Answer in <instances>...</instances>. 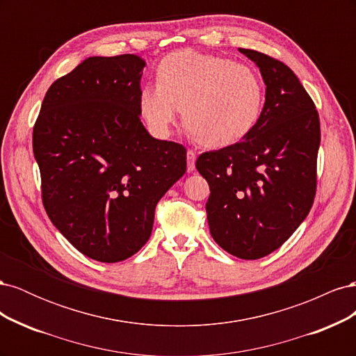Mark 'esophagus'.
I'll use <instances>...</instances> for the list:
<instances>
[{
  "mask_svg": "<svg viewBox=\"0 0 356 356\" xmlns=\"http://www.w3.org/2000/svg\"><path fill=\"white\" fill-rule=\"evenodd\" d=\"M195 168H196V153L188 149L187 152V170L193 172L195 170Z\"/></svg>",
  "mask_w": 356,
  "mask_h": 356,
  "instance_id": "34e87169",
  "label": "esophagus"
}]
</instances>
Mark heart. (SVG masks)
<instances>
[{
    "mask_svg": "<svg viewBox=\"0 0 356 356\" xmlns=\"http://www.w3.org/2000/svg\"><path fill=\"white\" fill-rule=\"evenodd\" d=\"M157 79L139 90V111L159 138L169 136L182 106L188 131L208 148L242 141L261 117L264 83L242 63L179 50L160 62Z\"/></svg>",
    "mask_w": 356,
    "mask_h": 356,
    "instance_id": "obj_1",
    "label": "heart"
}]
</instances>
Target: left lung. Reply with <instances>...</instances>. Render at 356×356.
<instances>
[{"mask_svg": "<svg viewBox=\"0 0 356 356\" xmlns=\"http://www.w3.org/2000/svg\"><path fill=\"white\" fill-rule=\"evenodd\" d=\"M266 84L261 117L242 141L196 161L208 181L209 232L224 251L257 260L305 221L316 191L319 115L297 75L264 53L239 49Z\"/></svg>", "mask_w": 356, "mask_h": 356, "instance_id": "left-lung-1", "label": "left lung"}]
</instances>
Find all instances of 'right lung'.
Returning <instances> with one entry per match:
<instances>
[{"mask_svg":"<svg viewBox=\"0 0 356 356\" xmlns=\"http://www.w3.org/2000/svg\"><path fill=\"white\" fill-rule=\"evenodd\" d=\"M145 65L136 55L84 59L50 86L32 135L50 221L101 263L141 250L157 202L187 169L186 147L139 118Z\"/></svg>","mask_w":356,"mask_h":356,"instance_id":"right-lung-1","label":"right lung"}]
</instances>
